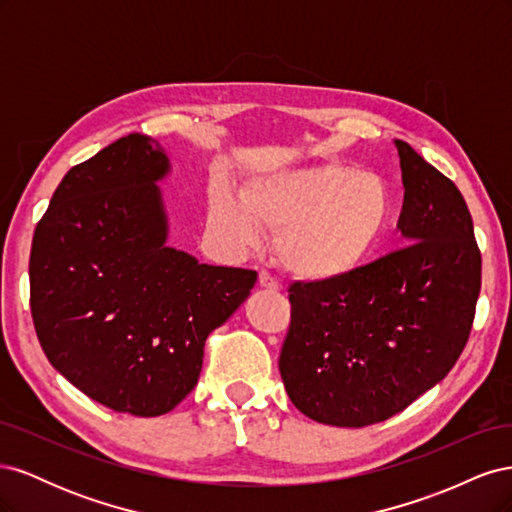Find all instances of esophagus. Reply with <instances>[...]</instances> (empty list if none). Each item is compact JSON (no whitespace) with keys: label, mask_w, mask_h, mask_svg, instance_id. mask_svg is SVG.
I'll return each instance as SVG.
<instances>
[{"label":"esophagus","mask_w":512,"mask_h":512,"mask_svg":"<svg viewBox=\"0 0 512 512\" xmlns=\"http://www.w3.org/2000/svg\"><path fill=\"white\" fill-rule=\"evenodd\" d=\"M258 286L265 288V290H271V292L280 288V284H277L275 277L271 273H267V271H260L258 273Z\"/></svg>","instance_id":"obj_1"}]
</instances>
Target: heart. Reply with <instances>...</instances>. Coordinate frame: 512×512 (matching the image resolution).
<instances>
[{"instance_id":"heart-1","label":"heart","mask_w":512,"mask_h":512,"mask_svg":"<svg viewBox=\"0 0 512 512\" xmlns=\"http://www.w3.org/2000/svg\"><path fill=\"white\" fill-rule=\"evenodd\" d=\"M393 218V194L374 170L342 162L284 168L247 181L241 203L228 188L209 196V226L232 250L275 230L273 250L297 280H344L376 250Z\"/></svg>"}]
</instances>
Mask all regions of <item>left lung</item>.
Here are the masks:
<instances>
[{"label":"left lung","mask_w":512,"mask_h":512,"mask_svg":"<svg viewBox=\"0 0 512 512\" xmlns=\"http://www.w3.org/2000/svg\"><path fill=\"white\" fill-rule=\"evenodd\" d=\"M399 151L408 245L344 280L288 288L280 374L312 421L365 427L436 386L468 344L480 292L474 224L457 185L404 141Z\"/></svg>","instance_id":"1"}]
</instances>
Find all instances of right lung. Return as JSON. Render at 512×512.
<instances>
[{"instance_id":"1","label":"right lung","mask_w":512,"mask_h":512,"mask_svg":"<svg viewBox=\"0 0 512 512\" xmlns=\"http://www.w3.org/2000/svg\"><path fill=\"white\" fill-rule=\"evenodd\" d=\"M170 162L128 134L72 166L36 226L29 305L46 359L98 404L160 416L200 376L213 329L250 297L256 271L168 247L158 181Z\"/></svg>"}]
</instances>
